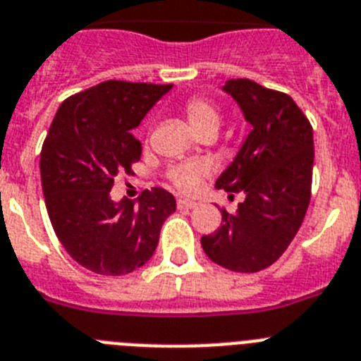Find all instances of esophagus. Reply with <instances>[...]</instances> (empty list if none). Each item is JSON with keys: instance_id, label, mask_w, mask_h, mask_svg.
<instances>
[{"instance_id": "obj_1", "label": "esophagus", "mask_w": 361, "mask_h": 361, "mask_svg": "<svg viewBox=\"0 0 361 361\" xmlns=\"http://www.w3.org/2000/svg\"><path fill=\"white\" fill-rule=\"evenodd\" d=\"M196 205H198V203L192 202V200H178V207H180V209H194Z\"/></svg>"}]
</instances>
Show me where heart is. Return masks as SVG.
Listing matches in <instances>:
<instances>
[{"label":"heart","mask_w":361,"mask_h":361,"mask_svg":"<svg viewBox=\"0 0 361 361\" xmlns=\"http://www.w3.org/2000/svg\"><path fill=\"white\" fill-rule=\"evenodd\" d=\"M183 112L194 133L200 134L207 128H214L216 130L219 127L218 106L211 99L203 98V96H190L185 102ZM207 171H209V167L203 161L174 165L167 171V180L169 183L174 185L181 192H192V190L198 189L200 178L207 174Z\"/></svg>","instance_id":"1"}]
</instances>
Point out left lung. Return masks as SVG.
<instances>
[{
	"label": "left lung",
	"mask_w": 361,
	"mask_h": 361,
	"mask_svg": "<svg viewBox=\"0 0 361 361\" xmlns=\"http://www.w3.org/2000/svg\"><path fill=\"white\" fill-rule=\"evenodd\" d=\"M224 90L241 106L252 130L234 161L216 180L228 192H245L234 214L221 211V227L202 236L205 255L234 272H259L283 255L302 227L311 202V121L289 94L247 78L228 80Z\"/></svg>",
	"instance_id": "left-lung-1"
}]
</instances>
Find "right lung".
<instances>
[{"instance_id": "add662e5", "label": "right lung", "mask_w": 361, "mask_h": 361, "mask_svg": "<svg viewBox=\"0 0 361 361\" xmlns=\"http://www.w3.org/2000/svg\"><path fill=\"white\" fill-rule=\"evenodd\" d=\"M172 85L109 80L65 99L39 154L42 187L50 224L81 267L123 276L152 258L163 221L176 200L161 187L137 205L111 200L118 174H130L142 158L133 128Z\"/></svg>"}]
</instances>
